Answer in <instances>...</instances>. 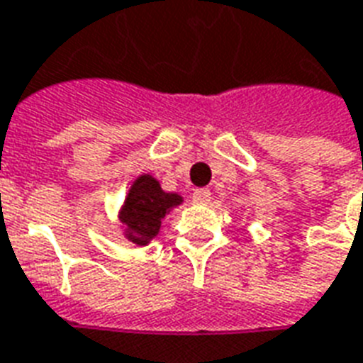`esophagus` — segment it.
Here are the masks:
<instances>
[{
	"instance_id": "1",
	"label": "esophagus",
	"mask_w": 363,
	"mask_h": 363,
	"mask_svg": "<svg viewBox=\"0 0 363 363\" xmlns=\"http://www.w3.org/2000/svg\"><path fill=\"white\" fill-rule=\"evenodd\" d=\"M193 202H195V204H208V202H210V191L195 189V193H193Z\"/></svg>"
}]
</instances>
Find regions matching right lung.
<instances>
[{
  "instance_id": "obj_1",
  "label": "right lung",
  "mask_w": 363,
  "mask_h": 363,
  "mask_svg": "<svg viewBox=\"0 0 363 363\" xmlns=\"http://www.w3.org/2000/svg\"><path fill=\"white\" fill-rule=\"evenodd\" d=\"M182 202L184 196L167 193L151 174H140L126 191L117 213L123 237L136 246H147L161 231L164 216Z\"/></svg>"
}]
</instances>
